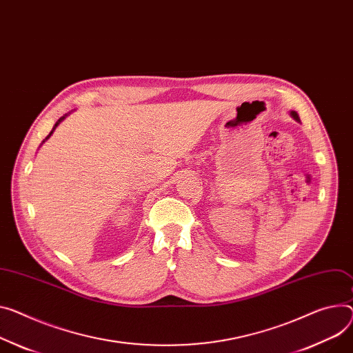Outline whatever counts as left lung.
<instances>
[{"label":"left lung","mask_w":353,"mask_h":353,"mask_svg":"<svg viewBox=\"0 0 353 353\" xmlns=\"http://www.w3.org/2000/svg\"><path fill=\"white\" fill-rule=\"evenodd\" d=\"M291 116H292V119H294V120H296V121H300V117H298L296 112H291Z\"/></svg>","instance_id":"left-lung-1"}]
</instances>
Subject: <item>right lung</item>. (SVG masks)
<instances>
[{"label":"right lung","mask_w":353,"mask_h":353,"mask_svg":"<svg viewBox=\"0 0 353 353\" xmlns=\"http://www.w3.org/2000/svg\"><path fill=\"white\" fill-rule=\"evenodd\" d=\"M66 116H68V114H65V116H63V117H61V119H59V120H58V123H57V124H55V127H53V130H55V128H57V127H58V124H59V123H61V121H62V120H63V119H65V117H66ZM53 130H52V131H50V132H49V135H48V137H46V139H45V140H48V139H49V137H50V135H52V132H53Z\"/></svg>","instance_id":"1"}]
</instances>
